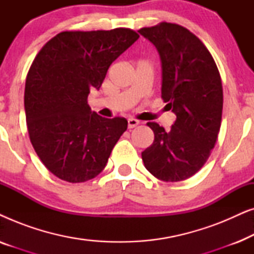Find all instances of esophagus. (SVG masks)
<instances>
[{
	"label": "esophagus",
	"mask_w": 254,
	"mask_h": 254,
	"mask_svg": "<svg viewBox=\"0 0 254 254\" xmlns=\"http://www.w3.org/2000/svg\"><path fill=\"white\" fill-rule=\"evenodd\" d=\"M140 124V121L136 119H128V128H134Z\"/></svg>",
	"instance_id": "34e87169"
}]
</instances>
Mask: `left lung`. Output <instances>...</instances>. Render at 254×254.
Wrapping results in <instances>:
<instances>
[{
  "mask_svg": "<svg viewBox=\"0 0 254 254\" xmlns=\"http://www.w3.org/2000/svg\"><path fill=\"white\" fill-rule=\"evenodd\" d=\"M162 61V98L177 116L171 129L148 123L155 134L142 152L145 169L163 182H182L199 171L216 143L223 109L220 71L199 38L163 22L138 30Z\"/></svg>",
  "mask_w": 254,
  "mask_h": 254,
  "instance_id": "8db88e82",
  "label": "left lung"
}]
</instances>
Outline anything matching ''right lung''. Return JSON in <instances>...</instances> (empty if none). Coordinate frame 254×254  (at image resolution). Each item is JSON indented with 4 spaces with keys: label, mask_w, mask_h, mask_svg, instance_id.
<instances>
[{
    "label": "right lung",
    "mask_w": 254,
    "mask_h": 254,
    "mask_svg": "<svg viewBox=\"0 0 254 254\" xmlns=\"http://www.w3.org/2000/svg\"><path fill=\"white\" fill-rule=\"evenodd\" d=\"M138 37L125 27L64 31L34 58L24 92L27 130L38 157L58 178L84 183L105 168L128 123L92 112L88 96Z\"/></svg>",
    "instance_id": "add662e5"
}]
</instances>
